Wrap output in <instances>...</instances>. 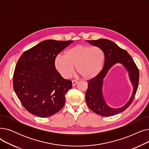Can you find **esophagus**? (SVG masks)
<instances>
[{
  "instance_id": "34e87169",
  "label": "esophagus",
  "mask_w": 149,
  "mask_h": 149,
  "mask_svg": "<svg viewBox=\"0 0 149 149\" xmlns=\"http://www.w3.org/2000/svg\"><path fill=\"white\" fill-rule=\"evenodd\" d=\"M72 86H75L77 84V83H78V81H77L75 80H72Z\"/></svg>"
}]
</instances>
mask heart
I'll list each match as a JSON object with an SVG mask.
<instances>
[{
  "mask_svg": "<svg viewBox=\"0 0 149 149\" xmlns=\"http://www.w3.org/2000/svg\"><path fill=\"white\" fill-rule=\"evenodd\" d=\"M105 59L103 50L98 46L77 45L68 49L65 56L58 55L54 61L55 69L65 79H68L74 71L84 79L97 77L103 69Z\"/></svg>",
  "mask_w": 149,
  "mask_h": 149,
  "instance_id": "obj_1",
  "label": "heart"
}]
</instances>
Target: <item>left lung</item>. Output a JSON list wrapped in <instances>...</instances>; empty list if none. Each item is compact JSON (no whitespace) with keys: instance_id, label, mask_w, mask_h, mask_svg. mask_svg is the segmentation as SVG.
Wrapping results in <instances>:
<instances>
[{"instance_id":"1","label":"left lung","mask_w":149,"mask_h":149,"mask_svg":"<svg viewBox=\"0 0 149 149\" xmlns=\"http://www.w3.org/2000/svg\"><path fill=\"white\" fill-rule=\"evenodd\" d=\"M96 46L100 47L104 52L105 59L103 68L101 72L95 78L88 81V88L86 92V101L88 106L93 112L103 116H111L118 114L131 104L137 91L139 83V70L127 52L115 43L105 38L97 40H88ZM122 64L129 72L131 82L134 86V91L128 102L124 107L114 109L109 107L105 102L102 95V87L103 79L108 70L115 64Z\"/></svg>"}]
</instances>
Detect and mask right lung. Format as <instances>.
<instances>
[{"label": "right lung", "instance_id": "obj_1", "mask_svg": "<svg viewBox=\"0 0 149 149\" xmlns=\"http://www.w3.org/2000/svg\"><path fill=\"white\" fill-rule=\"evenodd\" d=\"M74 41L46 40L19 58L13 75V88L23 106L31 113L46 118L60 111L72 81L54 68L57 55Z\"/></svg>", "mask_w": 149, "mask_h": 149}]
</instances>
